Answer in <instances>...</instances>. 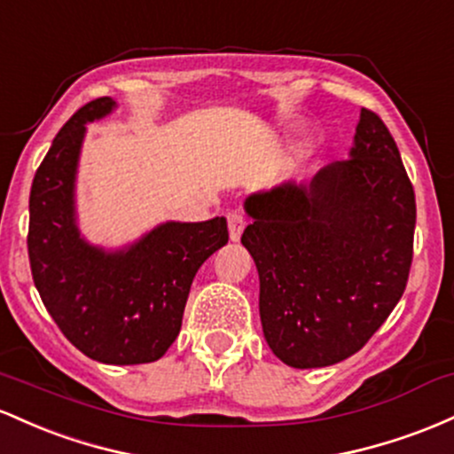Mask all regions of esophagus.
<instances>
[{
	"instance_id": "obj_1",
	"label": "esophagus",
	"mask_w": 454,
	"mask_h": 454,
	"mask_svg": "<svg viewBox=\"0 0 454 454\" xmlns=\"http://www.w3.org/2000/svg\"><path fill=\"white\" fill-rule=\"evenodd\" d=\"M227 225H229V238L233 242L240 240L244 227H247V216L242 212H229L227 214Z\"/></svg>"
}]
</instances>
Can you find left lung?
<instances>
[{
    "label": "left lung",
    "instance_id": "left-lung-1",
    "mask_svg": "<svg viewBox=\"0 0 454 454\" xmlns=\"http://www.w3.org/2000/svg\"><path fill=\"white\" fill-rule=\"evenodd\" d=\"M244 210L274 356L317 369L363 349L403 295L414 257V186L381 117L360 111L349 159L309 184L254 192Z\"/></svg>",
    "mask_w": 454,
    "mask_h": 454
}]
</instances>
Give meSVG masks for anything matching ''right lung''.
Instances as JSON below:
<instances>
[{"label":"right lung","instance_id":"obj_1","mask_svg":"<svg viewBox=\"0 0 454 454\" xmlns=\"http://www.w3.org/2000/svg\"><path fill=\"white\" fill-rule=\"evenodd\" d=\"M114 109L109 96L91 100L55 135L29 192L27 253L44 307L76 349L105 364H145L180 334L192 278L229 231L223 216L171 221L114 253L81 238L74 176L85 124Z\"/></svg>","mask_w":454,"mask_h":454}]
</instances>
